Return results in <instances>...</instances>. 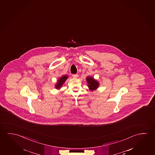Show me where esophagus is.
Instances as JSON below:
<instances>
[{"instance_id":"34e87169","label":"esophagus","mask_w":155,"mask_h":155,"mask_svg":"<svg viewBox=\"0 0 155 155\" xmlns=\"http://www.w3.org/2000/svg\"><path fill=\"white\" fill-rule=\"evenodd\" d=\"M78 74H72V77L74 78H77V77H78Z\"/></svg>"}]
</instances>
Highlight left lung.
I'll use <instances>...</instances> for the list:
<instances>
[{
  "label": "left lung",
  "mask_w": 155,
  "mask_h": 155,
  "mask_svg": "<svg viewBox=\"0 0 155 155\" xmlns=\"http://www.w3.org/2000/svg\"><path fill=\"white\" fill-rule=\"evenodd\" d=\"M86 79H87V82L88 84L87 86H88V87L90 88L91 90H94L95 89L98 88L99 83H98V81L94 80L92 77H88L86 78Z\"/></svg>",
  "instance_id": "1"
}]
</instances>
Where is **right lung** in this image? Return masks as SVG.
Instances as JSON below:
<instances>
[{"instance_id": "obj_1", "label": "right lung", "mask_w": 155, "mask_h": 155, "mask_svg": "<svg viewBox=\"0 0 155 155\" xmlns=\"http://www.w3.org/2000/svg\"><path fill=\"white\" fill-rule=\"evenodd\" d=\"M68 78V76L67 75H65L62 76L61 78H60L58 80V81L57 82V84L56 85V87L57 89L61 88V87L63 85V84L64 83L65 81L67 80V79Z\"/></svg>"}]
</instances>
